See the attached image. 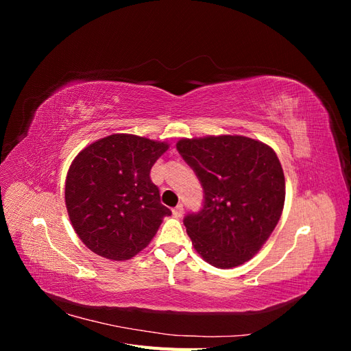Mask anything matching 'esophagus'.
Returning <instances> with one entry per match:
<instances>
[{"label": "esophagus", "mask_w": 351, "mask_h": 351, "mask_svg": "<svg viewBox=\"0 0 351 351\" xmlns=\"http://www.w3.org/2000/svg\"><path fill=\"white\" fill-rule=\"evenodd\" d=\"M183 214H184V208H183V205H182V204L177 205V206L173 209V215H174L176 218L183 217Z\"/></svg>", "instance_id": "1"}]
</instances>
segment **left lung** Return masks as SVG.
Instances as JSON below:
<instances>
[{
    "instance_id": "obj_1",
    "label": "left lung",
    "mask_w": 351,
    "mask_h": 351,
    "mask_svg": "<svg viewBox=\"0 0 351 351\" xmlns=\"http://www.w3.org/2000/svg\"><path fill=\"white\" fill-rule=\"evenodd\" d=\"M177 151L204 187V206L183 221L196 252L221 269L250 261L282 214L285 180L277 154L231 134L182 139Z\"/></svg>"
}]
</instances>
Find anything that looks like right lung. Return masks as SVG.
Instances as JSON below:
<instances>
[{
	"label": "right lung",
	"mask_w": 351,
	"mask_h": 351,
	"mask_svg": "<svg viewBox=\"0 0 351 351\" xmlns=\"http://www.w3.org/2000/svg\"><path fill=\"white\" fill-rule=\"evenodd\" d=\"M167 149L165 142L121 133L90 143L74 158L66 206L74 231L93 253L132 259L171 215L149 176Z\"/></svg>",
	"instance_id": "obj_1"
}]
</instances>
